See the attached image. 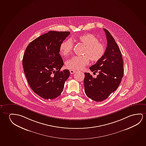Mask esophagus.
<instances>
[{"mask_svg":"<svg viewBox=\"0 0 146 146\" xmlns=\"http://www.w3.org/2000/svg\"><path fill=\"white\" fill-rule=\"evenodd\" d=\"M75 72H76V71L74 70H70V74H74V73H75Z\"/></svg>","mask_w":146,"mask_h":146,"instance_id":"34e87169","label":"esophagus"}]
</instances>
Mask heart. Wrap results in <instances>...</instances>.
Here are the masks:
<instances>
[{"label": "heart", "mask_w": 146, "mask_h": 146, "mask_svg": "<svg viewBox=\"0 0 146 146\" xmlns=\"http://www.w3.org/2000/svg\"><path fill=\"white\" fill-rule=\"evenodd\" d=\"M77 40L85 46L82 56H74L66 62V67L72 70H80L87 65L89 59L93 62L100 61L103 57L106 49L102 43L93 34H85L77 37ZM73 42L70 40H65L60 46V51L64 56H67L72 52Z\"/></svg>", "instance_id": "heart-1"}]
</instances>
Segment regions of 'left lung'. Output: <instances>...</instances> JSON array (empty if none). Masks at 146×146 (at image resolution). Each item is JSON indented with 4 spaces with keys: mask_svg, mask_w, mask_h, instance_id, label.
Here are the masks:
<instances>
[{
    "mask_svg": "<svg viewBox=\"0 0 146 146\" xmlns=\"http://www.w3.org/2000/svg\"><path fill=\"white\" fill-rule=\"evenodd\" d=\"M107 46L103 57L89 68L92 72H98L96 78L85 73L84 90L87 96L95 102H102L115 91L123 75V59L119 48L110 33L104 29Z\"/></svg>",
    "mask_w": 146,
    "mask_h": 146,
    "instance_id": "left-lung-1",
    "label": "left lung"
}]
</instances>
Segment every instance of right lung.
Instances as JSON below:
<instances>
[{"instance_id":"1","label":"right lung","mask_w":146,"mask_h":146,"mask_svg":"<svg viewBox=\"0 0 146 146\" xmlns=\"http://www.w3.org/2000/svg\"><path fill=\"white\" fill-rule=\"evenodd\" d=\"M69 32L49 31L30 42L25 49L23 66L28 83L35 93L45 100L61 95L70 76L67 69L61 71L64 62L60 46Z\"/></svg>"}]
</instances>
